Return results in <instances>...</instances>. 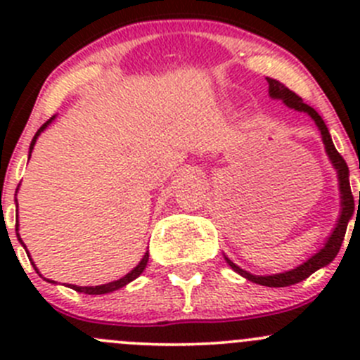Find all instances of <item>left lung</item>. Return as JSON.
Returning <instances> with one entry per match:
<instances>
[{"label": "left lung", "mask_w": 360, "mask_h": 360, "mask_svg": "<svg viewBox=\"0 0 360 360\" xmlns=\"http://www.w3.org/2000/svg\"><path fill=\"white\" fill-rule=\"evenodd\" d=\"M266 82H268V96H270L271 99L282 101V103H284L288 108H291V110H294V111L307 112V115L314 120L315 125H317V129L321 130L322 143H324L326 153H328L333 167L336 169L338 188H340V207L341 209H340V216H338V221H336V226L333 228L331 235H329L328 240L324 242V245H322L317 252L311 254L307 261H303L301 264H297V266H294L288 271H282V274L254 275V274H249V271L242 270V268L238 266V264H235L230 257L224 256V259H226V263L230 264L231 270L237 271L238 275H242V277L248 278V281L254 282V284L266 285V288H288V285H294V284H297V282L304 281V278L310 277L311 274H315V271L321 270V268L328 266V264L335 259L336 254L340 252L341 244H343L345 233H347L348 221H350L352 216H354L355 207L357 205H355L354 197H352L350 179H348V176H350V172H348V165H347V162L343 160V157H341V155L336 151L335 144H333V139H331V134H329V130H328V127H326L322 116L319 115L314 108L308 106V104H304L303 99H301L300 96H296L292 90H289L284 83L277 82V79H274V78H266ZM359 205H360V193H359ZM357 210H359V207H357Z\"/></svg>", "instance_id": "left-lung-1"}]
</instances>
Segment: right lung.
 I'll use <instances>...</instances> for the list:
<instances>
[{"label":"right lung","mask_w":360,"mask_h":360,"mask_svg":"<svg viewBox=\"0 0 360 360\" xmlns=\"http://www.w3.org/2000/svg\"><path fill=\"white\" fill-rule=\"evenodd\" d=\"M53 120H56V116H52V118H50L49 122L43 123V125L38 129V132L34 134V137H32V141H31V146H29V158H31V153H32V150H34L36 139H38V137H39V134H41L43 130H45L46 127H49L50 123L53 122ZM17 190H19V186H17ZM15 193H17V191H15ZM15 205H17L15 233H17V238H19V242H20V244H22V248L25 249V244L22 242V238H20V235H19V203H17V197H15ZM25 252H27V256H29V250L27 249H25ZM29 259H31V256H29ZM148 259H150V252H148V250H146V252H144V256H143V259H141L139 263H137V266L132 268V270H130L129 274L123 275V277L118 278V281H112V282H108V284H101V285H75V284H68V288L75 289L76 292H85V294H108V292H112V291H118V289L125 288L127 284H130V282H132V281H136V278L139 277L141 274H143L144 268H146V264H148ZM31 264H32V266H34L36 274H39L38 268H36V264L32 263V259H31ZM39 275H41V274H39ZM41 277H43V275H41ZM43 278H45V277H43ZM45 281L50 282V284H57L56 281H50V278H45Z\"/></svg>","instance_id":"add662e5"}]
</instances>
